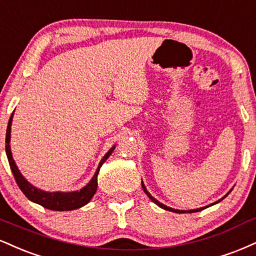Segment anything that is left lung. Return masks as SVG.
Listing matches in <instances>:
<instances>
[{
    "label": "left lung",
    "instance_id": "8db88e82",
    "mask_svg": "<svg viewBox=\"0 0 256 256\" xmlns=\"http://www.w3.org/2000/svg\"><path fill=\"white\" fill-rule=\"evenodd\" d=\"M142 187H143V190H144V192H146V194L148 196H149V198L150 199H152V202H155V204L156 205H158L160 206V208H164V210H167V211H172V212H176V214H184V212H188V214H192V212H198V211H202V210H204V208H208V206H205V208H196V210H188V211H184V210H175V208H168V206H166L164 204H162V202H158V200H156L155 198H154V196H152V194H150V193L149 192H148V190H146V186H144V184H143V181H142ZM228 194H229V193H228ZM226 194V196H228ZM226 196H223V198H222V199H220V200H218V202H214V204H217V202H220V200H223L224 198H226ZM212 205H214V204H212Z\"/></svg>",
    "mask_w": 256,
    "mask_h": 256
}]
</instances>
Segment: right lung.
<instances>
[{
	"label": "right lung",
	"instance_id": "1",
	"mask_svg": "<svg viewBox=\"0 0 256 256\" xmlns=\"http://www.w3.org/2000/svg\"><path fill=\"white\" fill-rule=\"evenodd\" d=\"M12 120H13V114L10 116V119H9L7 126V134H6V154H7L9 166H10L12 173L14 175L15 181H16L20 190H22L24 194L26 196L30 202H36V204L42 205V208H48V210L54 211L76 210V208H82V206H84L86 204H88L98 190V170H100L104 162L106 161V160L110 158V154L113 152L116 146L110 148L108 152L104 156L102 160L98 163V167L96 169V172H95L93 178H92L83 188L80 190H75V192H45V190H42L36 188L34 186H32V184L22 176V174L20 173L16 164H15L13 156H12L10 146H9V142H10Z\"/></svg>",
	"mask_w": 256,
	"mask_h": 256
}]
</instances>
